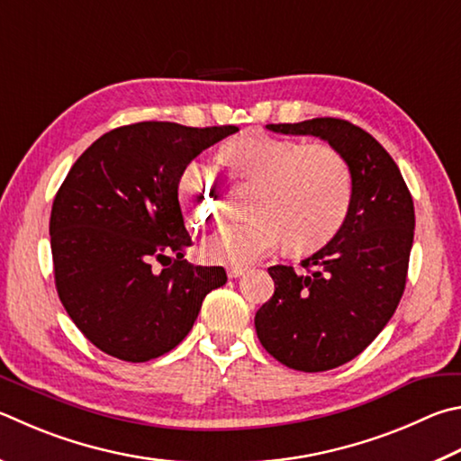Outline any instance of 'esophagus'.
Wrapping results in <instances>:
<instances>
[{"label": "esophagus", "mask_w": 461, "mask_h": 461, "mask_svg": "<svg viewBox=\"0 0 461 461\" xmlns=\"http://www.w3.org/2000/svg\"><path fill=\"white\" fill-rule=\"evenodd\" d=\"M246 272H248L246 266H230V267H228V276H230V278H240V276L246 274Z\"/></svg>", "instance_id": "obj_1"}]
</instances>
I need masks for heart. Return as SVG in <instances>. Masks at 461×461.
Wrapping results in <instances>:
<instances>
[{"instance_id":"heart-1","label":"heart","mask_w":461,"mask_h":461,"mask_svg":"<svg viewBox=\"0 0 461 461\" xmlns=\"http://www.w3.org/2000/svg\"><path fill=\"white\" fill-rule=\"evenodd\" d=\"M231 171L258 183L248 221L228 223L205 238L209 262L249 264L280 244L292 252L321 248L345 223L353 202V175L337 149L300 145L246 132L223 150ZM179 199L195 225L213 221L220 209L215 181L202 165L189 163L179 177Z\"/></svg>"}]
</instances>
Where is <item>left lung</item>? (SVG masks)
I'll return each mask as SVG.
<instances>
[{
  "mask_svg": "<svg viewBox=\"0 0 461 461\" xmlns=\"http://www.w3.org/2000/svg\"><path fill=\"white\" fill-rule=\"evenodd\" d=\"M266 129L326 140L353 175L345 223L303 270L267 267L276 290L256 312L258 339L276 361L304 373L337 369L371 345L403 296L413 199L391 155L353 122L324 116Z\"/></svg>",
  "mask_w": 461,
  "mask_h": 461,
  "instance_id": "8db88e82",
  "label": "left lung"
}]
</instances>
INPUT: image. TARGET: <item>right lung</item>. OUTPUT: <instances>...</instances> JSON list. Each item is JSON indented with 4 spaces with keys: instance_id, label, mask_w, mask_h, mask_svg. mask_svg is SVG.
<instances>
[{
    "instance_id": "obj_1",
    "label": "right lung",
    "mask_w": 461,
    "mask_h": 461,
    "mask_svg": "<svg viewBox=\"0 0 461 461\" xmlns=\"http://www.w3.org/2000/svg\"><path fill=\"white\" fill-rule=\"evenodd\" d=\"M238 131L127 124L96 139L66 175L50 215L56 290L103 353L127 363L169 353L203 298L228 282L221 266L183 259L194 241L177 187L202 150Z\"/></svg>"
}]
</instances>
